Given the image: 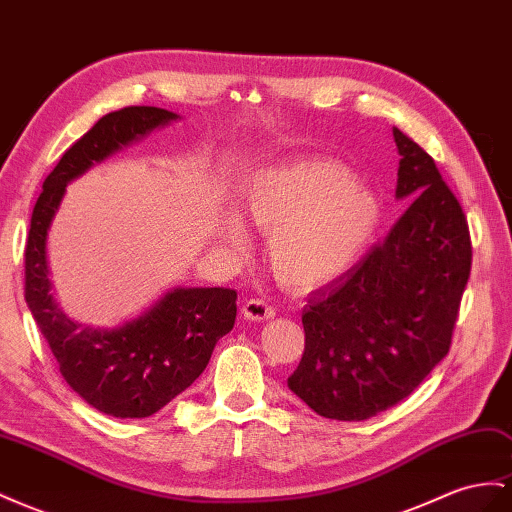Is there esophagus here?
<instances>
[{"label": "esophagus", "mask_w": 512, "mask_h": 512, "mask_svg": "<svg viewBox=\"0 0 512 512\" xmlns=\"http://www.w3.org/2000/svg\"><path fill=\"white\" fill-rule=\"evenodd\" d=\"M243 316L250 321H267L275 316V308L262 299H247L243 303Z\"/></svg>", "instance_id": "esophagus-1"}]
</instances>
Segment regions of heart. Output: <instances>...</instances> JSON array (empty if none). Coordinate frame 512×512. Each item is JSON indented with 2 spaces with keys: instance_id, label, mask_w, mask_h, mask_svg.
<instances>
[{
  "instance_id": "obj_1",
  "label": "heart",
  "mask_w": 512,
  "mask_h": 512,
  "mask_svg": "<svg viewBox=\"0 0 512 512\" xmlns=\"http://www.w3.org/2000/svg\"><path fill=\"white\" fill-rule=\"evenodd\" d=\"M243 213L271 234L269 265L282 286L312 290L336 280L366 252L381 224V202L353 183L334 159H297L250 178ZM222 239L239 247L243 232L226 219Z\"/></svg>"
}]
</instances>
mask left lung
Segmentation results:
<instances>
[{"instance_id": "left-lung-1", "label": "left lung", "mask_w": 512, "mask_h": 512, "mask_svg": "<svg viewBox=\"0 0 512 512\" xmlns=\"http://www.w3.org/2000/svg\"><path fill=\"white\" fill-rule=\"evenodd\" d=\"M396 198L381 243L308 297L306 349L288 388L323 418L357 422L407 398L450 351L472 271L467 217L433 157L394 129Z\"/></svg>"}]
</instances>
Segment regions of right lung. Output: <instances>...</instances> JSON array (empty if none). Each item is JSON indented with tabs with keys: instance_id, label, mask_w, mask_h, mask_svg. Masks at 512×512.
Wrapping results in <instances>:
<instances>
[{
	"instance_id": "1",
	"label": "right lung",
	"mask_w": 512,
	"mask_h": 512,
	"mask_svg": "<svg viewBox=\"0 0 512 512\" xmlns=\"http://www.w3.org/2000/svg\"><path fill=\"white\" fill-rule=\"evenodd\" d=\"M174 118L168 109L146 105L103 116L45 178L25 243V301L62 377L88 405L114 418L153 416L202 375L217 340L237 319V290L174 288L118 329L81 327L51 295L47 230L73 178Z\"/></svg>"
}]
</instances>
